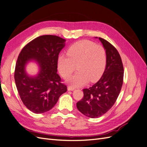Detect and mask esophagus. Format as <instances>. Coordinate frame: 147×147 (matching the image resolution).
I'll return each instance as SVG.
<instances>
[{"label":"esophagus","instance_id":"esophagus-1","mask_svg":"<svg viewBox=\"0 0 147 147\" xmlns=\"http://www.w3.org/2000/svg\"><path fill=\"white\" fill-rule=\"evenodd\" d=\"M67 90H68V91H74L75 90V88L72 86H68Z\"/></svg>","mask_w":147,"mask_h":147}]
</instances>
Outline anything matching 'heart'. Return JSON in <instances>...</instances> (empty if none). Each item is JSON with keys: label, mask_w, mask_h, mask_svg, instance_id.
Listing matches in <instances>:
<instances>
[{"label": "heart", "mask_w": 147, "mask_h": 147, "mask_svg": "<svg viewBox=\"0 0 147 147\" xmlns=\"http://www.w3.org/2000/svg\"><path fill=\"white\" fill-rule=\"evenodd\" d=\"M67 55L58 57L57 69L62 77L67 78L77 66L78 72L68 80L74 87L84 85L89 81L96 82L104 72L106 53L100 45L88 40L78 41L70 47Z\"/></svg>", "instance_id": "heart-1"}]
</instances>
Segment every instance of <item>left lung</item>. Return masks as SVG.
Returning a JSON list of instances; mask_svg holds the SVG:
<instances>
[{
  "label": "left lung",
  "instance_id": "obj_1",
  "mask_svg": "<svg viewBox=\"0 0 147 147\" xmlns=\"http://www.w3.org/2000/svg\"><path fill=\"white\" fill-rule=\"evenodd\" d=\"M99 40L106 53L104 72L94 85L84 89L83 99L77 103L80 112L91 118L102 116L112 107L123 82L124 69L119 53L109 42L100 37Z\"/></svg>",
  "mask_w": 147,
  "mask_h": 147
}]
</instances>
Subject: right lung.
<instances>
[{"label": "right lung", "instance_id": "obj_1", "mask_svg": "<svg viewBox=\"0 0 147 147\" xmlns=\"http://www.w3.org/2000/svg\"><path fill=\"white\" fill-rule=\"evenodd\" d=\"M65 41L56 35H42L28 43L18 57L15 70L17 90L24 105L34 113L51 110L67 91V86L61 83L57 74V59ZM30 61L38 65L39 72L35 76L26 72Z\"/></svg>", "mask_w": 147, "mask_h": 147}]
</instances>
